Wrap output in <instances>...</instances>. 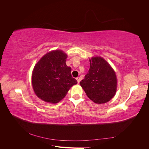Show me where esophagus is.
Here are the masks:
<instances>
[{"instance_id": "obj_1", "label": "esophagus", "mask_w": 149, "mask_h": 149, "mask_svg": "<svg viewBox=\"0 0 149 149\" xmlns=\"http://www.w3.org/2000/svg\"><path fill=\"white\" fill-rule=\"evenodd\" d=\"M76 80H77L78 83H79V82H80V78L79 77H78V78H76Z\"/></svg>"}]
</instances>
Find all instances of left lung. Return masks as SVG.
Segmentation results:
<instances>
[{"label":"left lung","instance_id":"1","mask_svg":"<svg viewBox=\"0 0 149 149\" xmlns=\"http://www.w3.org/2000/svg\"><path fill=\"white\" fill-rule=\"evenodd\" d=\"M89 61V70L80 85L94 102L106 103L114 96L116 92L118 81L116 73L102 57H93Z\"/></svg>","mask_w":149,"mask_h":149}]
</instances>
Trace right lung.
<instances>
[{
    "instance_id": "right-lung-1",
    "label": "right lung",
    "mask_w": 149,
    "mask_h": 149,
    "mask_svg": "<svg viewBox=\"0 0 149 149\" xmlns=\"http://www.w3.org/2000/svg\"><path fill=\"white\" fill-rule=\"evenodd\" d=\"M67 57L62 50H54L45 55L35 65L31 83L35 94L42 100L57 103L77 84L71 76V67L66 64Z\"/></svg>"
}]
</instances>
